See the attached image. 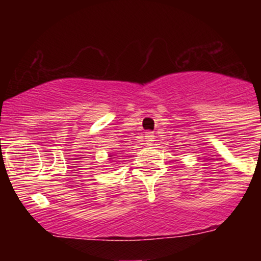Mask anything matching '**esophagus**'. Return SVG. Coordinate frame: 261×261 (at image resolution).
Returning <instances> with one entry per match:
<instances>
[{"label": "esophagus", "mask_w": 261, "mask_h": 261, "mask_svg": "<svg viewBox=\"0 0 261 261\" xmlns=\"http://www.w3.org/2000/svg\"><path fill=\"white\" fill-rule=\"evenodd\" d=\"M145 141H146V143H147L148 146H151L152 143H153V141H154V135H153V133H146Z\"/></svg>", "instance_id": "obj_1"}]
</instances>
